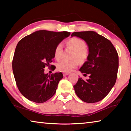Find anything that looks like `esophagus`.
I'll return each mask as SVG.
<instances>
[{"label":"esophagus","instance_id":"34e87169","mask_svg":"<svg viewBox=\"0 0 131 131\" xmlns=\"http://www.w3.org/2000/svg\"><path fill=\"white\" fill-rule=\"evenodd\" d=\"M68 74H69V73H63V76H67V75H68Z\"/></svg>","mask_w":131,"mask_h":131}]
</instances>
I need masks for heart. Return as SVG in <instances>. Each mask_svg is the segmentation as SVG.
Wrapping results in <instances>:
<instances>
[{
	"label": "heart",
	"mask_w": 131,
	"mask_h": 131,
	"mask_svg": "<svg viewBox=\"0 0 131 131\" xmlns=\"http://www.w3.org/2000/svg\"><path fill=\"white\" fill-rule=\"evenodd\" d=\"M66 46L73 50L71 61L62 60L57 64V70L61 72L69 73L76 69L80 63H84L87 60L89 52L86 47L85 41L79 37H72L66 43ZM63 53V46L61 43L57 44L54 51V58L56 60L61 59Z\"/></svg>",
	"instance_id": "b5f03b06"
}]
</instances>
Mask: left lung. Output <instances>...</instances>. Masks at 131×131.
<instances>
[{"instance_id":"obj_1","label":"left lung","mask_w":131,"mask_h":131,"mask_svg":"<svg viewBox=\"0 0 131 131\" xmlns=\"http://www.w3.org/2000/svg\"><path fill=\"white\" fill-rule=\"evenodd\" d=\"M84 40L89 48L87 61L80 69L87 80L80 77L73 86L76 95L87 103H95L107 96L116 83L118 55L109 40L94 31L73 32L71 36Z\"/></svg>"}]
</instances>
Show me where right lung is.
I'll return each mask as SVG.
<instances>
[{
    "instance_id": "1",
    "label": "right lung",
    "mask_w": 131,
    "mask_h": 131,
    "mask_svg": "<svg viewBox=\"0 0 131 131\" xmlns=\"http://www.w3.org/2000/svg\"><path fill=\"white\" fill-rule=\"evenodd\" d=\"M70 34L41 30L18 43L13 59V74L19 91L28 100L43 103L55 94L63 74H44V69L53 61L56 46ZM55 69L54 66L52 69Z\"/></svg>"
}]
</instances>
